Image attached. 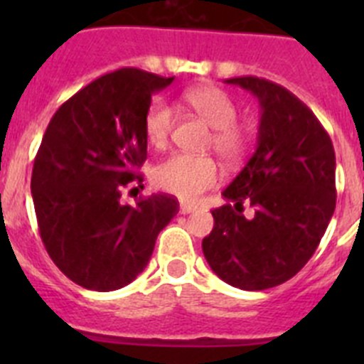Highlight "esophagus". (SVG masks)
I'll use <instances>...</instances> for the list:
<instances>
[{
  "label": "esophagus",
  "mask_w": 364,
  "mask_h": 364,
  "mask_svg": "<svg viewBox=\"0 0 364 364\" xmlns=\"http://www.w3.org/2000/svg\"><path fill=\"white\" fill-rule=\"evenodd\" d=\"M193 211H197V205L195 204H188V202H182V204H180V213L188 215L193 213Z\"/></svg>",
  "instance_id": "obj_1"
}]
</instances>
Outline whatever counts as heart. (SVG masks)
Listing matches in <instances>:
<instances>
[{"label": "heart", "mask_w": 364, "mask_h": 364, "mask_svg": "<svg viewBox=\"0 0 364 364\" xmlns=\"http://www.w3.org/2000/svg\"><path fill=\"white\" fill-rule=\"evenodd\" d=\"M184 102L205 124L213 127L211 147L226 162H239L250 146V131L237 122L239 111L231 96L213 85L191 87L184 92ZM175 112L164 100H154L144 117L147 142L162 149L169 142ZM218 166L211 156L175 153L153 169V182L164 191L184 200H195L218 182Z\"/></svg>", "instance_id": "obj_1"}]
</instances>
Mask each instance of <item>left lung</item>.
Here are the masks:
<instances>
[{
  "label": "left lung",
  "mask_w": 364,
  "mask_h": 364,
  "mask_svg": "<svg viewBox=\"0 0 364 364\" xmlns=\"http://www.w3.org/2000/svg\"><path fill=\"white\" fill-rule=\"evenodd\" d=\"M226 83L260 104L257 149L222 191L215 226L202 240L208 264L240 290L290 281L315 253L336 210V153L314 112L279 83L257 76ZM254 208L243 217V202Z\"/></svg>",
  "instance_id": "obj_1"
}]
</instances>
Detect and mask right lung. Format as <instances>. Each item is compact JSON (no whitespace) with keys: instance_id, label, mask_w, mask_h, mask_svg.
<instances>
[{"instance_id":"right-lung-1","label":"right lung","mask_w":364,"mask_h":364,"mask_svg":"<svg viewBox=\"0 0 364 364\" xmlns=\"http://www.w3.org/2000/svg\"><path fill=\"white\" fill-rule=\"evenodd\" d=\"M173 80L131 67L104 74L60 105L41 138L31 178L38 230L54 264L87 290L134 281L178 213L171 195L120 202L144 180L151 96Z\"/></svg>"}]
</instances>
